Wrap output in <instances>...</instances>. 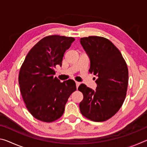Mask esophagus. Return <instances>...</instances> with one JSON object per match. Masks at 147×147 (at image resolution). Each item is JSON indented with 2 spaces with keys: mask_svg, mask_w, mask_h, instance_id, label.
I'll list each match as a JSON object with an SVG mask.
<instances>
[{
  "mask_svg": "<svg viewBox=\"0 0 147 147\" xmlns=\"http://www.w3.org/2000/svg\"><path fill=\"white\" fill-rule=\"evenodd\" d=\"M80 83L78 82H76V88H77V89H78V86H80Z\"/></svg>",
  "mask_w": 147,
  "mask_h": 147,
  "instance_id": "1",
  "label": "esophagus"
}]
</instances>
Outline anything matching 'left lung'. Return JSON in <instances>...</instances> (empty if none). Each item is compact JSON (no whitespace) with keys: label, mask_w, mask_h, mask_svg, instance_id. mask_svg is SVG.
I'll use <instances>...</instances> for the list:
<instances>
[{"label":"left lung","mask_w":147,"mask_h":147,"mask_svg":"<svg viewBox=\"0 0 147 147\" xmlns=\"http://www.w3.org/2000/svg\"><path fill=\"white\" fill-rule=\"evenodd\" d=\"M80 43L90 58L89 72L98 76L95 91L84 84L78 87L84 95L80 112L91 121H105L117 112L126 98L127 65L120 51L108 39L89 36L81 38Z\"/></svg>","instance_id":"1"}]
</instances>
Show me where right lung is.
<instances>
[{
    "instance_id": "1",
    "label": "right lung",
    "mask_w": 147,
    "mask_h": 147,
    "mask_svg": "<svg viewBox=\"0 0 147 147\" xmlns=\"http://www.w3.org/2000/svg\"><path fill=\"white\" fill-rule=\"evenodd\" d=\"M72 37L52 35L41 39L27 54L20 68L19 84L27 109L38 120L52 123L63 114L68 98L76 90L73 80L61 82L54 77Z\"/></svg>"
}]
</instances>
